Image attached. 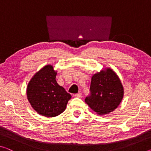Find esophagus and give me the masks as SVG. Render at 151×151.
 <instances>
[{"label": "esophagus", "instance_id": "1", "mask_svg": "<svg viewBox=\"0 0 151 151\" xmlns=\"http://www.w3.org/2000/svg\"><path fill=\"white\" fill-rule=\"evenodd\" d=\"M75 97H78V98H81L82 97V93H78L75 94Z\"/></svg>", "mask_w": 151, "mask_h": 151}]
</instances>
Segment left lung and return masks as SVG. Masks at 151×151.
<instances>
[{
  "instance_id": "8db88e82",
  "label": "left lung",
  "mask_w": 151,
  "mask_h": 151,
  "mask_svg": "<svg viewBox=\"0 0 151 151\" xmlns=\"http://www.w3.org/2000/svg\"><path fill=\"white\" fill-rule=\"evenodd\" d=\"M90 94L85 102L97 114L103 115L114 111L124 97V87L112 69L106 68L92 76Z\"/></svg>"
}]
</instances>
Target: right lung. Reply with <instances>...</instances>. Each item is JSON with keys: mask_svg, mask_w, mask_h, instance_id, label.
Segmentation results:
<instances>
[{"mask_svg": "<svg viewBox=\"0 0 151 151\" xmlns=\"http://www.w3.org/2000/svg\"><path fill=\"white\" fill-rule=\"evenodd\" d=\"M57 71L47 65L36 72L28 83L27 98L38 114L53 117L65 110L71 96L56 81Z\"/></svg>", "mask_w": 151, "mask_h": 151, "instance_id": "obj_1", "label": "right lung"}]
</instances>
